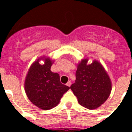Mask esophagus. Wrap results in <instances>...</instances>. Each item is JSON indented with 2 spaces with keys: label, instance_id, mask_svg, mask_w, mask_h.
<instances>
[{
  "label": "esophagus",
  "instance_id": "34e87169",
  "mask_svg": "<svg viewBox=\"0 0 132 132\" xmlns=\"http://www.w3.org/2000/svg\"><path fill=\"white\" fill-rule=\"evenodd\" d=\"M66 85H67V86H68V87H70V86L71 85V81H68Z\"/></svg>",
  "mask_w": 132,
  "mask_h": 132
}]
</instances>
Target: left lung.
<instances>
[{"label": "left lung", "instance_id": "1", "mask_svg": "<svg viewBox=\"0 0 132 132\" xmlns=\"http://www.w3.org/2000/svg\"><path fill=\"white\" fill-rule=\"evenodd\" d=\"M88 59L77 65L75 82L71 89L80 105L89 110L96 109L105 102L111 93L112 83L102 65L94 60L87 64Z\"/></svg>", "mask_w": 132, "mask_h": 132}]
</instances>
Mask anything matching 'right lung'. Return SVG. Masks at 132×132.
<instances>
[{"label":"right lung","instance_id":"right-lung-1","mask_svg":"<svg viewBox=\"0 0 132 132\" xmlns=\"http://www.w3.org/2000/svg\"><path fill=\"white\" fill-rule=\"evenodd\" d=\"M44 57L31 65L26 77L24 88L28 98L35 106L42 110H50L59 103L69 87L61 83L59 75L51 71L53 61ZM40 59L44 60V65L39 64Z\"/></svg>","mask_w":132,"mask_h":132}]
</instances>
